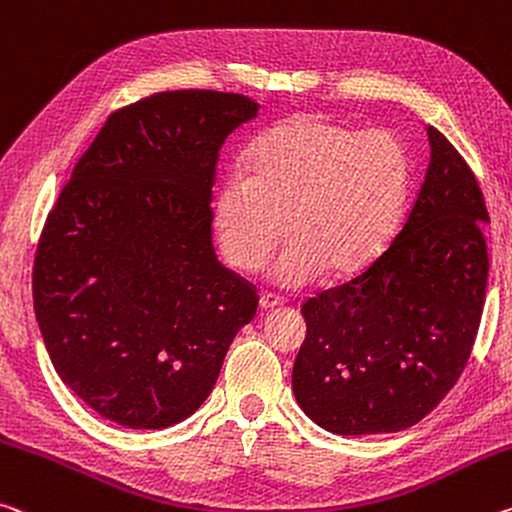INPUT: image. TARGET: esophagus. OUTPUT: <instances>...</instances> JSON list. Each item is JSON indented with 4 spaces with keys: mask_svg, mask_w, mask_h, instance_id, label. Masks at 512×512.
<instances>
[{
    "mask_svg": "<svg viewBox=\"0 0 512 512\" xmlns=\"http://www.w3.org/2000/svg\"><path fill=\"white\" fill-rule=\"evenodd\" d=\"M285 305V300H282L280 296H273V294H262V298H259V307H262L264 312H271V310H278V307Z\"/></svg>",
    "mask_w": 512,
    "mask_h": 512,
    "instance_id": "obj_1",
    "label": "esophagus"
}]
</instances>
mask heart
<instances>
[{"label":"heart","mask_w":512,"mask_h":512,"mask_svg":"<svg viewBox=\"0 0 512 512\" xmlns=\"http://www.w3.org/2000/svg\"><path fill=\"white\" fill-rule=\"evenodd\" d=\"M408 189L410 154L394 132L300 113L264 129L246 170L218 182L216 239L234 269L255 271L287 227L291 239L269 266L275 285L305 287L328 269L353 278L392 239Z\"/></svg>","instance_id":"b5f03b06"}]
</instances>
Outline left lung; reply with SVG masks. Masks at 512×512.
<instances>
[{
    "label": "left lung",
    "instance_id": "1",
    "mask_svg": "<svg viewBox=\"0 0 512 512\" xmlns=\"http://www.w3.org/2000/svg\"><path fill=\"white\" fill-rule=\"evenodd\" d=\"M431 159L408 218L358 278L300 307L291 373L300 408L335 435L399 433L456 385L488 285L483 193L458 150L426 127Z\"/></svg>",
    "mask_w": 512,
    "mask_h": 512
}]
</instances>
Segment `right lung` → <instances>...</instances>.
Returning <instances> with one entry per match:
<instances>
[{
    "instance_id": "right-lung-1",
    "label": "right lung",
    "mask_w": 512,
    "mask_h": 512,
    "mask_svg": "<svg viewBox=\"0 0 512 512\" xmlns=\"http://www.w3.org/2000/svg\"><path fill=\"white\" fill-rule=\"evenodd\" d=\"M259 104L157 93L111 113L47 216L34 310L59 378L97 415L168 428L212 394L255 289L218 262L212 186Z\"/></svg>"
}]
</instances>
